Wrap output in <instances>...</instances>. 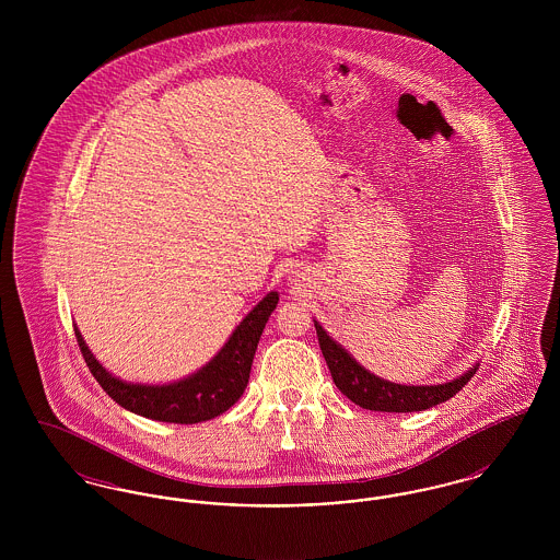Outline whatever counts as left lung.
<instances>
[{
	"label": "left lung",
	"mask_w": 560,
	"mask_h": 560,
	"mask_svg": "<svg viewBox=\"0 0 560 560\" xmlns=\"http://www.w3.org/2000/svg\"><path fill=\"white\" fill-rule=\"evenodd\" d=\"M315 329L319 336L320 352L325 357V363L331 372L336 386L354 405L370 411H388V413L424 411L439 402L452 399L453 395L459 393L479 370V363H475L468 372L453 377L445 384H430V386L397 384V382L377 377L375 373L365 370L361 363H357V359L348 352L347 348L338 345L320 327L319 320H315Z\"/></svg>",
	"instance_id": "obj_1"
}]
</instances>
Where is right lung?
<instances>
[{
  "label": "right lung",
  "mask_w": 560,
  "mask_h": 560,
  "mask_svg": "<svg viewBox=\"0 0 560 560\" xmlns=\"http://www.w3.org/2000/svg\"><path fill=\"white\" fill-rule=\"evenodd\" d=\"M277 302L279 293L268 292L201 370L170 384H136L113 375L92 354L78 325L75 336L90 372L117 405L158 422L197 424L224 413L240 400L249 380L260 336Z\"/></svg>",
  "instance_id": "1"
}]
</instances>
